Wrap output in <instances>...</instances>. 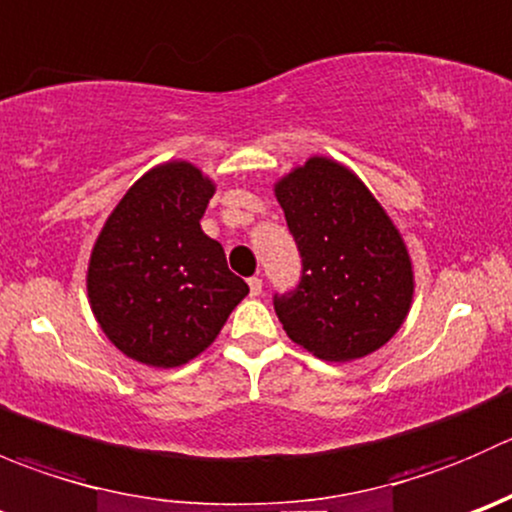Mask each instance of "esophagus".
<instances>
[{
  "label": "esophagus",
  "instance_id": "34e87169",
  "mask_svg": "<svg viewBox=\"0 0 512 512\" xmlns=\"http://www.w3.org/2000/svg\"><path fill=\"white\" fill-rule=\"evenodd\" d=\"M247 285H250L252 297H260V294H262V280H260V277H250V282H247Z\"/></svg>",
  "mask_w": 512,
  "mask_h": 512
}]
</instances>
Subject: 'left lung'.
Returning a JSON list of instances; mask_svg holds the SVG:
<instances>
[{
    "mask_svg": "<svg viewBox=\"0 0 512 512\" xmlns=\"http://www.w3.org/2000/svg\"><path fill=\"white\" fill-rule=\"evenodd\" d=\"M302 255L294 292L275 294L287 337L327 361H352L384 347L414 299L409 250L347 165L312 156L275 183Z\"/></svg>",
    "mask_w": 512,
    "mask_h": 512,
    "instance_id": "left-lung-1",
    "label": "left lung"
}]
</instances>
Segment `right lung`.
I'll list each match as a JSON object with an SVG mask.
<instances>
[{
	"label": "right lung",
	"mask_w": 512,
	"mask_h": 512,
	"mask_svg": "<svg viewBox=\"0 0 512 512\" xmlns=\"http://www.w3.org/2000/svg\"><path fill=\"white\" fill-rule=\"evenodd\" d=\"M215 183L168 160L128 188L91 250L86 289L103 334L156 369L188 364L215 342L250 287L200 227Z\"/></svg>",
	"instance_id": "1"
}]
</instances>
